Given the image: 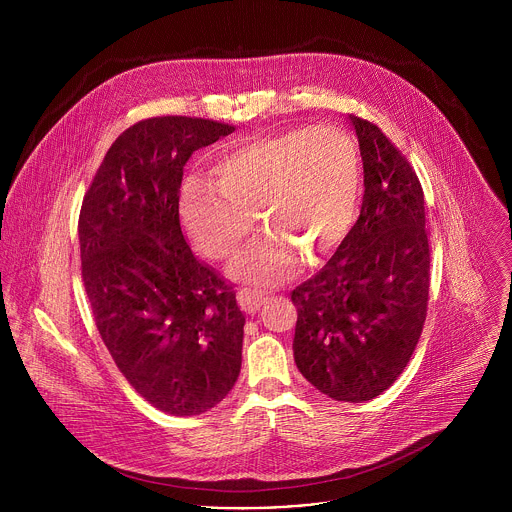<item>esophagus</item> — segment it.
I'll return each instance as SVG.
<instances>
[{
  "label": "esophagus",
  "instance_id": "obj_1",
  "mask_svg": "<svg viewBox=\"0 0 512 512\" xmlns=\"http://www.w3.org/2000/svg\"><path fill=\"white\" fill-rule=\"evenodd\" d=\"M237 300H239V306H241L247 314H255V312L267 302L265 294H261V291H251V289H241Z\"/></svg>",
  "mask_w": 512,
  "mask_h": 512
}]
</instances>
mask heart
Segmentation results:
<instances>
[{"label": "heart", "mask_w": 512, "mask_h": 512, "mask_svg": "<svg viewBox=\"0 0 512 512\" xmlns=\"http://www.w3.org/2000/svg\"><path fill=\"white\" fill-rule=\"evenodd\" d=\"M214 174L182 186V223L208 257H227L257 221L265 227L229 265L245 285L294 277L304 263L334 251L348 235L360 198L354 141L334 127H289L241 139L218 154Z\"/></svg>", "instance_id": "b5f03b06"}]
</instances>
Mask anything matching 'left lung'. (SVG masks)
<instances>
[{"instance_id":"left-lung-1","label":"left lung","mask_w":512,"mask_h":512,"mask_svg":"<svg viewBox=\"0 0 512 512\" xmlns=\"http://www.w3.org/2000/svg\"><path fill=\"white\" fill-rule=\"evenodd\" d=\"M358 137L360 216L332 259L291 291L294 358L334 401L362 403L389 389L419 342L429 296V239L421 184L371 121L348 115Z\"/></svg>"}]
</instances>
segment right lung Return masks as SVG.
Segmentation results:
<instances>
[{"instance_id":"add662e5","label":"right lung","mask_w":512,"mask_h":512,"mask_svg":"<svg viewBox=\"0 0 512 512\" xmlns=\"http://www.w3.org/2000/svg\"><path fill=\"white\" fill-rule=\"evenodd\" d=\"M235 127L166 115L125 129L85 194L87 298L117 369L154 407L200 415L237 383L245 316L233 285L200 263L180 227L188 158Z\"/></svg>"}]
</instances>
